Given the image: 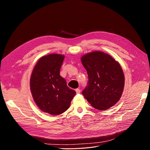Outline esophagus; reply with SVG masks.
<instances>
[{
    "instance_id": "esophagus-1",
    "label": "esophagus",
    "mask_w": 150,
    "mask_h": 150,
    "mask_svg": "<svg viewBox=\"0 0 150 150\" xmlns=\"http://www.w3.org/2000/svg\"><path fill=\"white\" fill-rule=\"evenodd\" d=\"M76 93L77 94H79L80 93V91H80V89H79V88H77V89H76Z\"/></svg>"
}]
</instances>
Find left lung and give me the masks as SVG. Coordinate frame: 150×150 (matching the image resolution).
I'll return each mask as SVG.
<instances>
[{"label":"left lung","mask_w":150,"mask_h":150,"mask_svg":"<svg viewBox=\"0 0 150 150\" xmlns=\"http://www.w3.org/2000/svg\"><path fill=\"white\" fill-rule=\"evenodd\" d=\"M81 61L89 79L82 92L83 96L99 110L114 106L120 101L125 86V76L119 62L101 51L86 54Z\"/></svg>","instance_id":"8db88e82"}]
</instances>
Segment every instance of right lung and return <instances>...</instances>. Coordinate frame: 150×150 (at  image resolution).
Returning <instances> with one entry per match:
<instances>
[{
    "label": "right lung",
    "mask_w": 150,
    "mask_h": 150,
    "mask_svg": "<svg viewBox=\"0 0 150 150\" xmlns=\"http://www.w3.org/2000/svg\"><path fill=\"white\" fill-rule=\"evenodd\" d=\"M64 59V55L58 54L42 56L30 76V89L35 104L40 110L50 115L65 112L76 93L59 74Z\"/></svg>",
    "instance_id": "1"
}]
</instances>
